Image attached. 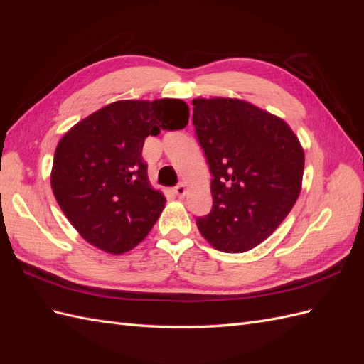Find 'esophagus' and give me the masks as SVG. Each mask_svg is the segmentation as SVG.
<instances>
[{"instance_id":"34e87169","label":"esophagus","mask_w":364,"mask_h":364,"mask_svg":"<svg viewBox=\"0 0 364 364\" xmlns=\"http://www.w3.org/2000/svg\"><path fill=\"white\" fill-rule=\"evenodd\" d=\"M174 193L178 194L179 197H183V196H185V193H186V186H185V183L176 185V186H174Z\"/></svg>"}]
</instances>
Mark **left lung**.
Wrapping results in <instances>:
<instances>
[{
    "instance_id": "left-lung-1",
    "label": "left lung",
    "mask_w": 364,
    "mask_h": 364,
    "mask_svg": "<svg viewBox=\"0 0 364 364\" xmlns=\"http://www.w3.org/2000/svg\"><path fill=\"white\" fill-rule=\"evenodd\" d=\"M193 124L213 174V208L196 218L217 250L266 240L301 193L304 150L289 124L238 98H194Z\"/></svg>"
}]
</instances>
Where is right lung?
<instances>
[{"label": "right lung", "mask_w": 364, "mask_h": 364, "mask_svg": "<svg viewBox=\"0 0 364 364\" xmlns=\"http://www.w3.org/2000/svg\"><path fill=\"white\" fill-rule=\"evenodd\" d=\"M178 98L121 100L91 114L63 135L51 171L54 197L87 243L124 253L147 237L165 197L151 188L142 146L149 135L188 124Z\"/></svg>", "instance_id": "obj_1"}]
</instances>
